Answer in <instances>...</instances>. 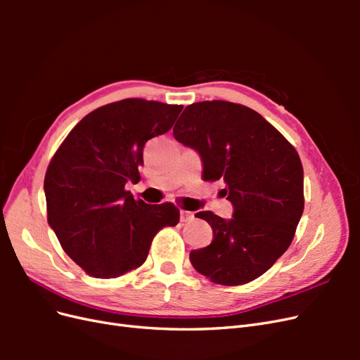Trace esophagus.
<instances>
[{
  "mask_svg": "<svg viewBox=\"0 0 360 360\" xmlns=\"http://www.w3.org/2000/svg\"><path fill=\"white\" fill-rule=\"evenodd\" d=\"M193 217H195V216H193L192 212H186V210H181V212H180V221L184 222V224L193 221Z\"/></svg>",
  "mask_w": 360,
  "mask_h": 360,
  "instance_id": "1",
  "label": "esophagus"
}]
</instances>
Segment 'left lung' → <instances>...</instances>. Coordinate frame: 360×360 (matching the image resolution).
<instances>
[{"label": "left lung", "instance_id": "8db88e82", "mask_svg": "<svg viewBox=\"0 0 360 360\" xmlns=\"http://www.w3.org/2000/svg\"><path fill=\"white\" fill-rule=\"evenodd\" d=\"M174 138L202 160L205 181L224 180L233 217L198 212L213 240L195 249V270L221 285H242L267 271L292 242L303 213V168L288 141L250 108L225 101L184 108Z\"/></svg>", "mask_w": 360, "mask_h": 360}]
</instances>
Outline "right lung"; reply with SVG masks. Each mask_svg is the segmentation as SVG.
<instances>
[{
	"instance_id": "right-lung-1",
	"label": "right lung",
	"mask_w": 360,
	"mask_h": 360,
	"mask_svg": "<svg viewBox=\"0 0 360 360\" xmlns=\"http://www.w3.org/2000/svg\"><path fill=\"white\" fill-rule=\"evenodd\" d=\"M181 105L124 99L76 124L45 176L48 224L76 264L93 278L122 276L144 263L153 237L179 224L171 202L151 205L126 191L139 181L148 139L167 134Z\"/></svg>"
}]
</instances>
